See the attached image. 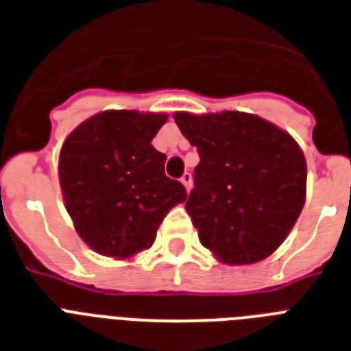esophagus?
Wrapping results in <instances>:
<instances>
[{"label": "esophagus", "mask_w": 351, "mask_h": 351, "mask_svg": "<svg viewBox=\"0 0 351 351\" xmlns=\"http://www.w3.org/2000/svg\"><path fill=\"white\" fill-rule=\"evenodd\" d=\"M180 182L185 185L187 193H189L191 187H193V176H191V173H184V175H182V178H180Z\"/></svg>", "instance_id": "34e87169"}]
</instances>
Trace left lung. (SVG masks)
Wrapping results in <instances>:
<instances>
[{"label": "left lung", "instance_id": "8db88e82", "mask_svg": "<svg viewBox=\"0 0 351 351\" xmlns=\"http://www.w3.org/2000/svg\"><path fill=\"white\" fill-rule=\"evenodd\" d=\"M173 117L200 155L185 204L200 243L227 265L269 258L289 236L306 198V160L298 142L243 111H176Z\"/></svg>", "mask_w": 351, "mask_h": 351}]
</instances>
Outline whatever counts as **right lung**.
Here are the masks:
<instances>
[{
  "instance_id": "1",
  "label": "right lung",
  "mask_w": 351,
  "mask_h": 351,
  "mask_svg": "<svg viewBox=\"0 0 351 351\" xmlns=\"http://www.w3.org/2000/svg\"><path fill=\"white\" fill-rule=\"evenodd\" d=\"M166 113L106 110L66 136L59 184L81 240L108 258L131 259L155 243L156 229L187 198L164 173L167 156L151 144Z\"/></svg>"
}]
</instances>
